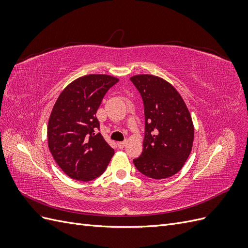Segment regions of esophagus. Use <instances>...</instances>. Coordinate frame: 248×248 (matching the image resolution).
I'll list each match as a JSON object with an SVG mask.
<instances>
[{"label": "esophagus", "mask_w": 248, "mask_h": 248, "mask_svg": "<svg viewBox=\"0 0 248 248\" xmlns=\"http://www.w3.org/2000/svg\"><path fill=\"white\" fill-rule=\"evenodd\" d=\"M117 145H118V147H119L120 149H123V148L125 147V145H126V141H119Z\"/></svg>", "instance_id": "esophagus-1"}]
</instances>
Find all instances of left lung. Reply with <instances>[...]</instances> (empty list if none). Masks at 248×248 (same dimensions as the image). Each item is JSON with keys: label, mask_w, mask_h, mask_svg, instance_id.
Listing matches in <instances>:
<instances>
[{"label": "left lung", "mask_w": 248, "mask_h": 248, "mask_svg": "<svg viewBox=\"0 0 248 248\" xmlns=\"http://www.w3.org/2000/svg\"><path fill=\"white\" fill-rule=\"evenodd\" d=\"M145 108L142 152L136 168L152 179H166L181 170L191 152L194 128L190 112L169 81L152 74L130 78Z\"/></svg>", "instance_id": "obj_1"}]
</instances>
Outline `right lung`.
<instances>
[{"instance_id":"add662e5","label":"right lung","mask_w":248,"mask_h":248,"mask_svg":"<svg viewBox=\"0 0 248 248\" xmlns=\"http://www.w3.org/2000/svg\"><path fill=\"white\" fill-rule=\"evenodd\" d=\"M119 79L107 74H88L73 80L58 97L47 125L49 151L67 176L91 181L102 175L112 149L101 134L96 118L104 95Z\"/></svg>"}]
</instances>
